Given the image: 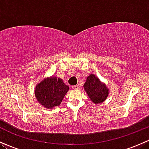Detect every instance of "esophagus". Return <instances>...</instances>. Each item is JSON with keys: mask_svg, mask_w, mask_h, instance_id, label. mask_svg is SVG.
Listing matches in <instances>:
<instances>
[{"mask_svg": "<svg viewBox=\"0 0 149 149\" xmlns=\"http://www.w3.org/2000/svg\"><path fill=\"white\" fill-rule=\"evenodd\" d=\"M73 89H79V85H75L73 86Z\"/></svg>", "mask_w": 149, "mask_h": 149, "instance_id": "esophagus-1", "label": "esophagus"}]
</instances>
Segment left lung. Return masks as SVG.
<instances>
[{
	"label": "left lung",
	"mask_w": 149,
	"mask_h": 149,
	"mask_svg": "<svg viewBox=\"0 0 149 149\" xmlns=\"http://www.w3.org/2000/svg\"><path fill=\"white\" fill-rule=\"evenodd\" d=\"M84 88L91 101L94 104L103 103L109 94L106 84L94 74H90L84 84Z\"/></svg>",
	"instance_id": "1"
}]
</instances>
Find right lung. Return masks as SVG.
<instances>
[{
	"label": "right lung",
	"instance_id": "obj_1",
	"mask_svg": "<svg viewBox=\"0 0 149 149\" xmlns=\"http://www.w3.org/2000/svg\"><path fill=\"white\" fill-rule=\"evenodd\" d=\"M69 90L63 79L56 76L44 78L36 85L34 95L37 102L46 109H52L61 104Z\"/></svg>",
	"mask_w": 149,
	"mask_h": 149
}]
</instances>
